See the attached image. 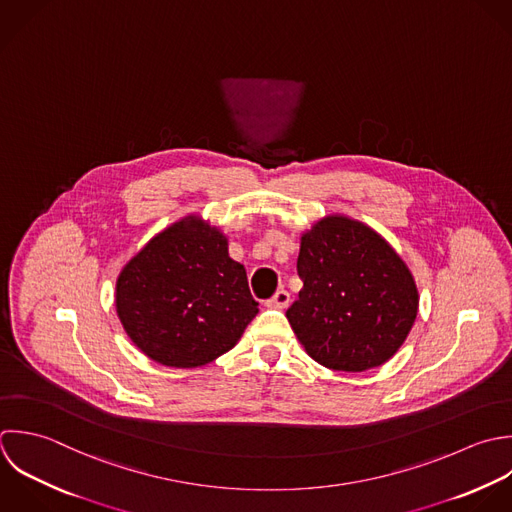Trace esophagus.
<instances>
[{
	"instance_id": "esophagus-1",
	"label": "esophagus",
	"mask_w": 512,
	"mask_h": 512,
	"mask_svg": "<svg viewBox=\"0 0 512 512\" xmlns=\"http://www.w3.org/2000/svg\"><path fill=\"white\" fill-rule=\"evenodd\" d=\"M289 301H291V295H289L285 289H279V291L267 301V307H271V309H285V307L289 305Z\"/></svg>"
}]
</instances>
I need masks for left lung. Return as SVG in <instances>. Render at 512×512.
Masks as SVG:
<instances>
[{
	"mask_svg": "<svg viewBox=\"0 0 512 512\" xmlns=\"http://www.w3.org/2000/svg\"><path fill=\"white\" fill-rule=\"evenodd\" d=\"M297 273L303 289L287 319L317 363L361 373L389 361L407 339L417 285L371 227L339 215L321 219L301 237Z\"/></svg>",
	"mask_w": 512,
	"mask_h": 512,
	"instance_id": "left-lung-1",
	"label": "left lung"
}]
</instances>
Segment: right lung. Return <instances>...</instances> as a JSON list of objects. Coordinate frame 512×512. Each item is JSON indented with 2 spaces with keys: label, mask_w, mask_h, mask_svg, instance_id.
<instances>
[{
  "label": "right lung",
  "mask_w": 512,
  "mask_h": 512,
  "mask_svg": "<svg viewBox=\"0 0 512 512\" xmlns=\"http://www.w3.org/2000/svg\"><path fill=\"white\" fill-rule=\"evenodd\" d=\"M257 305L223 233L193 217L153 237L125 265L115 293L131 341L149 359L179 369L233 349Z\"/></svg>",
  "instance_id": "1"
}]
</instances>
